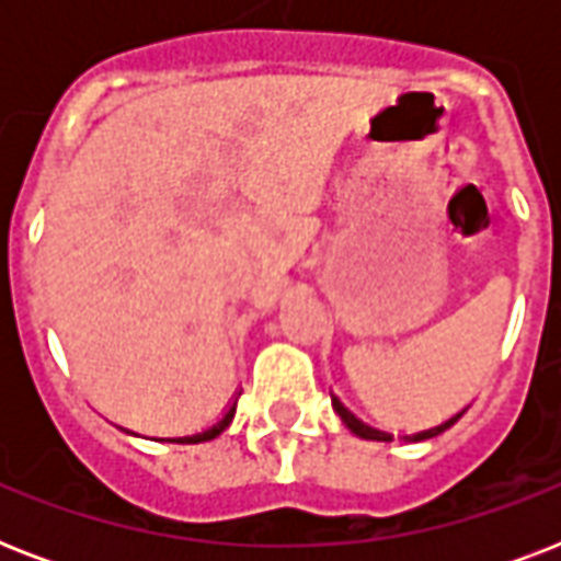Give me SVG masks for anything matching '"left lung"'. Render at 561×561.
<instances>
[{
    "instance_id": "left-lung-1",
    "label": "left lung",
    "mask_w": 561,
    "mask_h": 561,
    "mask_svg": "<svg viewBox=\"0 0 561 561\" xmlns=\"http://www.w3.org/2000/svg\"><path fill=\"white\" fill-rule=\"evenodd\" d=\"M332 401H334V410H337V416L343 419V425L350 427L352 434L360 436V439H375V443H390L392 434H387V431H378V427L364 425V422H360V419H355V416H352V413H350V410L343 408L341 401H337V399H332ZM462 413H466V410H460V413H457V416H451V419H448V422H443V425L427 427V431H419V434H410V436H404V439H413V443H419V439H431V436L443 434L445 427H451L454 422H457V419L462 416Z\"/></svg>"
}]
</instances>
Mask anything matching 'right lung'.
<instances>
[{
    "instance_id": "1",
    "label": "right lung",
    "mask_w": 561,
    "mask_h": 561,
    "mask_svg": "<svg viewBox=\"0 0 561 561\" xmlns=\"http://www.w3.org/2000/svg\"><path fill=\"white\" fill-rule=\"evenodd\" d=\"M232 416H236V401H232V404H229V410H227V413H224V419H218V422H215V425H211V427H206V431H203V434H192V436H178V439H169V443H183V445H194V443H206V439H215V436H218V434H224V431H227V427H229V422H232ZM127 434H130V431H127Z\"/></svg>"
}]
</instances>
